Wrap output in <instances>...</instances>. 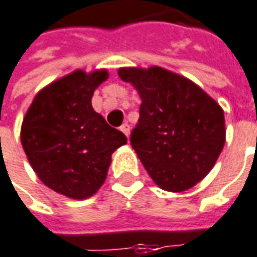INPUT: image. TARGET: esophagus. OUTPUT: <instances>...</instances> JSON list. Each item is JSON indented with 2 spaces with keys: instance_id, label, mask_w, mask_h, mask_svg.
Wrapping results in <instances>:
<instances>
[{
  "instance_id": "1",
  "label": "esophagus",
  "mask_w": 257,
  "mask_h": 257,
  "mask_svg": "<svg viewBox=\"0 0 257 257\" xmlns=\"http://www.w3.org/2000/svg\"><path fill=\"white\" fill-rule=\"evenodd\" d=\"M120 131H122L126 137H129V131H131V128H129L128 123H123V125L120 126Z\"/></svg>"
}]
</instances>
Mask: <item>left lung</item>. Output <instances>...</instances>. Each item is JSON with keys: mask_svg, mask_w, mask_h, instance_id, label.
<instances>
[{"mask_svg": "<svg viewBox=\"0 0 257 257\" xmlns=\"http://www.w3.org/2000/svg\"><path fill=\"white\" fill-rule=\"evenodd\" d=\"M141 96L131 145L160 188L183 192L211 172L225 143L224 112L188 78L167 69L120 68Z\"/></svg>", "mask_w": 257, "mask_h": 257, "instance_id": "obj_1", "label": "left lung"}]
</instances>
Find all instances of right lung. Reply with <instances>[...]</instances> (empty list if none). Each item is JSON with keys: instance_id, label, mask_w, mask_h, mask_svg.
<instances>
[{"instance_id": "add662e5", "label": "right lung", "mask_w": 257, "mask_h": 257, "mask_svg": "<svg viewBox=\"0 0 257 257\" xmlns=\"http://www.w3.org/2000/svg\"><path fill=\"white\" fill-rule=\"evenodd\" d=\"M107 71H75L49 84L24 116L22 144L39 179L55 192L85 199L104 183L112 154L126 137L94 112L91 97Z\"/></svg>"}]
</instances>
